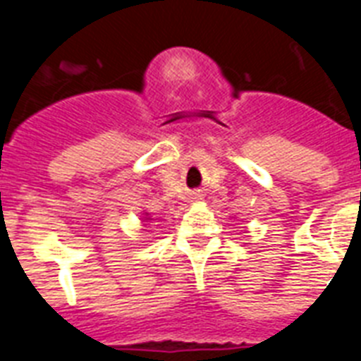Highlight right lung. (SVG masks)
<instances>
[{"instance_id":"1","label":"right lung","mask_w":361,"mask_h":361,"mask_svg":"<svg viewBox=\"0 0 361 361\" xmlns=\"http://www.w3.org/2000/svg\"><path fill=\"white\" fill-rule=\"evenodd\" d=\"M146 220H148V219H146Z\"/></svg>"}]
</instances>
